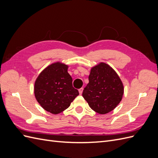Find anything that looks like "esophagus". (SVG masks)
Wrapping results in <instances>:
<instances>
[{"label": "esophagus", "instance_id": "esophagus-1", "mask_svg": "<svg viewBox=\"0 0 158 158\" xmlns=\"http://www.w3.org/2000/svg\"><path fill=\"white\" fill-rule=\"evenodd\" d=\"M83 89H83L82 88H80V89H79V90H78V91H79V94H80V95L82 94V92H83Z\"/></svg>", "mask_w": 158, "mask_h": 158}]
</instances>
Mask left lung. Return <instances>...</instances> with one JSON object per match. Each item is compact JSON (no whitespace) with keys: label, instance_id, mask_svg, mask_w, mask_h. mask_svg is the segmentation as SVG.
Listing matches in <instances>:
<instances>
[{"label":"left lung","instance_id":"8db88e82","mask_svg":"<svg viewBox=\"0 0 158 158\" xmlns=\"http://www.w3.org/2000/svg\"><path fill=\"white\" fill-rule=\"evenodd\" d=\"M82 96L91 109L99 114L111 111L121 101L124 93L120 78L111 66L101 63L92 69Z\"/></svg>","mask_w":158,"mask_h":158}]
</instances>
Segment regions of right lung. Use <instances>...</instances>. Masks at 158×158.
Returning a JSON list of instances; mask_svg holds the SVG:
<instances>
[{"instance_id": "1", "label": "right lung", "mask_w": 158, "mask_h": 158, "mask_svg": "<svg viewBox=\"0 0 158 158\" xmlns=\"http://www.w3.org/2000/svg\"><path fill=\"white\" fill-rule=\"evenodd\" d=\"M68 66L56 63L47 66L38 76L34 87L37 102L47 111L58 114L67 109L76 96Z\"/></svg>"}]
</instances>
